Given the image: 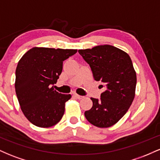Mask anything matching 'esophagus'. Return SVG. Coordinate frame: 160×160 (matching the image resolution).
<instances>
[{"label":"esophagus","instance_id":"obj_1","mask_svg":"<svg viewBox=\"0 0 160 160\" xmlns=\"http://www.w3.org/2000/svg\"><path fill=\"white\" fill-rule=\"evenodd\" d=\"M75 97H76L78 99H82V98H83V96H82V95H78V94H74V95Z\"/></svg>","mask_w":160,"mask_h":160}]
</instances>
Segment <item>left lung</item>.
<instances>
[{"instance_id": "left-lung-1", "label": "left lung", "mask_w": 160, "mask_h": 160, "mask_svg": "<svg viewBox=\"0 0 160 160\" xmlns=\"http://www.w3.org/2000/svg\"><path fill=\"white\" fill-rule=\"evenodd\" d=\"M78 52L90 66L95 80L106 89L100 99L91 98L93 105L84 113L86 120L97 127H110L126 114L135 97L137 78L131 58L111 45L80 49Z\"/></svg>"}]
</instances>
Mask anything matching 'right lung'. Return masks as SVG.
Instances as JSON below:
<instances>
[{
  "label": "right lung",
  "instance_id": "add662e5",
  "mask_svg": "<svg viewBox=\"0 0 160 160\" xmlns=\"http://www.w3.org/2000/svg\"><path fill=\"white\" fill-rule=\"evenodd\" d=\"M77 49L34 47L22 57L16 70V96L26 118L38 127L47 128L61 120L71 95L54 90L65 60Z\"/></svg>",
  "mask_w": 160,
  "mask_h": 160
}]
</instances>
